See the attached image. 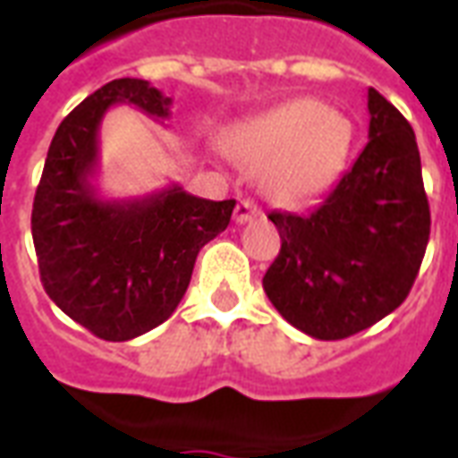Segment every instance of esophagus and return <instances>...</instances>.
Wrapping results in <instances>:
<instances>
[{
	"mask_svg": "<svg viewBox=\"0 0 458 458\" xmlns=\"http://www.w3.org/2000/svg\"><path fill=\"white\" fill-rule=\"evenodd\" d=\"M258 215H260V209H258L253 202L242 200L236 205V209H233V222H236V225H246V222H253Z\"/></svg>",
	"mask_w": 458,
	"mask_h": 458,
	"instance_id": "obj_1",
	"label": "esophagus"
}]
</instances>
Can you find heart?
<instances>
[{
    "label": "heart",
    "instance_id": "heart-1",
    "mask_svg": "<svg viewBox=\"0 0 458 458\" xmlns=\"http://www.w3.org/2000/svg\"><path fill=\"white\" fill-rule=\"evenodd\" d=\"M352 147V123L318 98L280 103L229 140L233 161L260 174L266 198L282 208L314 200L338 178Z\"/></svg>",
    "mask_w": 458,
    "mask_h": 458
}]
</instances>
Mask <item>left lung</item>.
<instances>
[{
    "mask_svg": "<svg viewBox=\"0 0 458 458\" xmlns=\"http://www.w3.org/2000/svg\"><path fill=\"white\" fill-rule=\"evenodd\" d=\"M367 108L369 142L328 198L307 215H267L282 246L263 290L284 321L318 340L355 335L401 307L428 249L415 132L377 89Z\"/></svg>",
    "mask_w": 458,
    "mask_h": 458,
    "instance_id": "left-lung-1",
    "label": "left lung"
}]
</instances>
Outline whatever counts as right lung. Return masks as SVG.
<instances>
[{"label": "right lung", "instance_id": "add662e5", "mask_svg": "<svg viewBox=\"0 0 458 458\" xmlns=\"http://www.w3.org/2000/svg\"><path fill=\"white\" fill-rule=\"evenodd\" d=\"M115 103L166 120L171 98L144 79H113L62 120L38 183L30 232L47 297L86 331L132 340L176 311L200 249L236 200H205L178 183L132 200H103L98 130Z\"/></svg>", "mask_w": 458, "mask_h": 458}]
</instances>
